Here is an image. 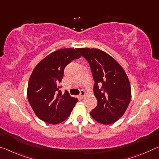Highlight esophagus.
<instances>
[{
	"instance_id": "esophagus-1",
	"label": "esophagus",
	"mask_w": 159,
	"mask_h": 159,
	"mask_svg": "<svg viewBox=\"0 0 159 159\" xmlns=\"http://www.w3.org/2000/svg\"><path fill=\"white\" fill-rule=\"evenodd\" d=\"M79 96H80V98H84V97L85 96V91H84V90H80V93Z\"/></svg>"
}]
</instances>
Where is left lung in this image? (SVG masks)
I'll list each match as a JSON object with an SVG mask.
<instances>
[{
    "instance_id": "left-lung-1",
    "label": "left lung",
    "mask_w": 159,
    "mask_h": 159,
    "mask_svg": "<svg viewBox=\"0 0 159 159\" xmlns=\"http://www.w3.org/2000/svg\"><path fill=\"white\" fill-rule=\"evenodd\" d=\"M89 63L98 105L90 112L93 119L109 125L124 114L131 99V89L124 69L111 56L95 48H78Z\"/></svg>"
}]
</instances>
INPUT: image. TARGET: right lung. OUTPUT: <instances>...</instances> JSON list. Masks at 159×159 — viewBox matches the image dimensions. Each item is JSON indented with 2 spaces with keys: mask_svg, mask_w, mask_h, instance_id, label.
Wrapping results in <instances>:
<instances>
[{
  "mask_svg": "<svg viewBox=\"0 0 159 159\" xmlns=\"http://www.w3.org/2000/svg\"><path fill=\"white\" fill-rule=\"evenodd\" d=\"M81 57L78 48H64L50 53L35 67L29 78L27 98L36 115L44 122L57 124L65 120L78 102L60 90L64 70Z\"/></svg>",
  "mask_w": 159,
  "mask_h": 159,
  "instance_id": "obj_1",
  "label": "right lung"
}]
</instances>
